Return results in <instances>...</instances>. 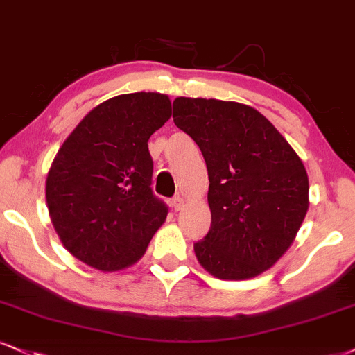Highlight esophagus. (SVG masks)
<instances>
[{"mask_svg":"<svg viewBox=\"0 0 355 355\" xmlns=\"http://www.w3.org/2000/svg\"><path fill=\"white\" fill-rule=\"evenodd\" d=\"M173 207H174V211H181L182 207H184V199L181 198V196H176V198H173Z\"/></svg>","mask_w":355,"mask_h":355,"instance_id":"esophagus-1","label":"esophagus"}]
</instances>
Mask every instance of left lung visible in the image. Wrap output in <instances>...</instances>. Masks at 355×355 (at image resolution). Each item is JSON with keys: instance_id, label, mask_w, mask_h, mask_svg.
Returning <instances> with one entry per match:
<instances>
[{"instance_id": "left-lung-1", "label": "left lung", "mask_w": 355, "mask_h": 355, "mask_svg": "<svg viewBox=\"0 0 355 355\" xmlns=\"http://www.w3.org/2000/svg\"><path fill=\"white\" fill-rule=\"evenodd\" d=\"M173 118L198 143L209 173L212 222L194 243L199 263L220 279L258 277L290 248L308 212L303 161L248 105L178 97Z\"/></svg>"}]
</instances>
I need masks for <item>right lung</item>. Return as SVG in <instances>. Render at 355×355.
Masks as SVG:
<instances>
[{"mask_svg":"<svg viewBox=\"0 0 355 355\" xmlns=\"http://www.w3.org/2000/svg\"><path fill=\"white\" fill-rule=\"evenodd\" d=\"M169 118L168 95H118L87 113L59 148L46 200L60 242L77 260L118 271L144 255L168 216L151 191L148 139Z\"/></svg>","mask_w":355,"mask_h":355,"instance_id":"1","label":"right lung"}]
</instances>
